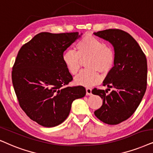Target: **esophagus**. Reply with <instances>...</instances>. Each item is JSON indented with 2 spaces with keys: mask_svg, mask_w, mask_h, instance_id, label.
Instances as JSON below:
<instances>
[{
  "mask_svg": "<svg viewBox=\"0 0 153 153\" xmlns=\"http://www.w3.org/2000/svg\"><path fill=\"white\" fill-rule=\"evenodd\" d=\"M86 94L87 95H92V89L90 88H86Z\"/></svg>",
  "mask_w": 153,
  "mask_h": 153,
  "instance_id": "1",
  "label": "esophagus"
}]
</instances>
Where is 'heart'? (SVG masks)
Masks as SVG:
<instances>
[{
    "mask_svg": "<svg viewBox=\"0 0 153 153\" xmlns=\"http://www.w3.org/2000/svg\"><path fill=\"white\" fill-rule=\"evenodd\" d=\"M77 51L68 49L63 54V61L70 73L75 75L80 68L81 59L90 57L87 66L90 70H83L75 78L78 85L91 87L101 81V75L109 73L114 66L115 53L110 46H106L102 40L95 36H84L76 44Z\"/></svg>",
    "mask_w": 153,
    "mask_h": 153,
    "instance_id": "1",
    "label": "heart"
}]
</instances>
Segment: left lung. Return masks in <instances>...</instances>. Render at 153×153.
<instances>
[{"label": "left lung", "instance_id": "obj_1", "mask_svg": "<svg viewBox=\"0 0 153 153\" xmlns=\"http://www.w3.org/2000/svg\"><path fill=\"white\" fill-rule=\"evenodd\" d=\"M94 34L109 42L115 53L114 65L103 81L104 86L114 90L109 94H107L109 89L92 91L103 100L94 115L107 124H119L132 116L143 97L147 88V59L137 42L124 31L109 29Z\"/></svg>", "mask_w": 153, "mask_h": 153}]
</instances>
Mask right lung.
I'll return each instance as SVG.
<instances>
[{
    "label": "right lung",
    "mask_w": 153,
    "mask_h": 153,
    "mask_svg": "<svg viewBox=\"0 0 153 153\" xmlns=\"http://www.w3.org/2000/svg\"><path fill=\"white\" fill-rule=\"evenodd\" d=\"M80 35L41 32L17 53L12 71L15 94L25 114L42 126L63 123L73 102L85 95L84 87L67 86L73 76L62 59L63 52Z\"/></svg>",
    "instance_id": "add662e5"
}]
</instances>
